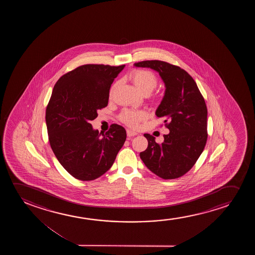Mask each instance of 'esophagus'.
<instances>
[{
	"instance_id": "34e87169",
	"label": "esophagus",
	"mask_w": 255,
	"mask_h": 255,
	"mask_svg": "<svg viewBox=\"0 0 255 255\" xmlns=\"http://www.w3.org/2000/svg\"><path fill=\"white\" fill-rule=\"evenodd\" d=\"M136 135H137V133L135 132V131H132L130 129H127V136H128V137H131V136H136Z\"/></svg>"
}]
</instances>
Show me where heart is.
Instances as JSON below:
<instances>
[{"instance_id": "obj_1", "label": "heart", "mask_w": 255, "mask_h": 255, "mask_svg": "<svg viewBox=\"0 0 255 255\" xmlns=\"http://www.w3.org/2000/svg\"><path fill=\"white\" fill-rule=\"evenodd\" d=\"M130 78L137 90L144 95L150 94L157 87L158 83L157 76L150 70H135L130 74ZM115 86L116 84L112 88V90ZM146 118L145 112L136 110H126L120 115L121 121L131 128L137 127L139 123L143 121Z\"/></svg>"}]
</instances>
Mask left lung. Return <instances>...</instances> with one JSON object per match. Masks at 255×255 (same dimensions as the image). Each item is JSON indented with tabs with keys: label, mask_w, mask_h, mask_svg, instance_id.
I'll return each instance as SVG.
<instances>
[{
	"label": "left lung",
	"mask_w": 255,
	"mask_h": 255,
	"mask_svg": "<svg viewBox=\"0 0 255 255\" xmlns=\"http://www.w3.org/2000/svg\"><path fill=\"white\" fill-rule=\"evenodd\" d=\"M135 67L150 68L159 74L165 91L156 111L164 119L170 132L164 142L156 143L150 134L143 136L148 147L140 152L146 167L164 179H174L192 169L206 146L207 108L195 81L180 67L151 60L134 63Z\"/></svg>",
	"instance_id": "left-lung-1"
}]
</instances>
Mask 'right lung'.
<instances>
[{
	"label": "right lung",
	"instance_id": "1",
	"mask_svg": "<svg viewBox=\"0 0 255 255\" xmlns=\"http://www.w3.org/2000/svg\"><path fill=\"white\" fill-rule=\"evenodd\" d=\"M125 66L85 64L64 74L54 86L46 109L49 143L77 179L90 181L105 174L126 142L123 126L112 125L101 136L91 124L108 105L111 85Z\"/></svg>",
	"mask_w": 255,
	"mask_h": 255
}]
</instances>
